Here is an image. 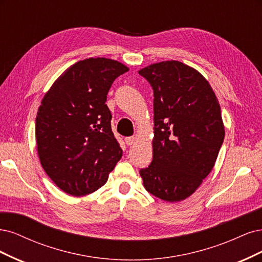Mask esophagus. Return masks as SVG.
Here are the masks:
<instances>
[{"mask_svg":"<svg viewBox=\"0 0 262 262\" xmlns=\"http://www.w3.org/2000/svg\"><path fill=\"white\" fill-rule=\"evenodd\" d=\"M125 142H126V145H127V146H132V145H134L135 142H136V137H134V136L126 137Z\"/></svg>","mask_w":262,"mask_h":262,"instance_id":"obj_1","label":"esophagus"}]
</instances>
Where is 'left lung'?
Returning a JSON list of instances; mask_svg holds the SVG:
<instances>
[{
  "label": "left lung",
  "instance_id": "left-lung-1",
  "mask_svg": "<svg viewBox=\"0 0 262 262\" xmlns=\"http://www.w3.org/2000/svg\"><path fill=\"white\" fill-rule=\"evenodd\" d=\"M138 73L155 98L154 158L139 171L143 186L162 200H184L214 166L225 135L220 104L204 76L182 62H160Z\"/></svg>",
  "mask_w": 262,
  "mask_h": 262
}]
</instances>
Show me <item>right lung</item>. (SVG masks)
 Returning a JSON list of instances; mask_svg holds the SVG:
<instances>
[{
    "label": "right lung",
    "mask_w": 262,
    "mask_h": 262,
    "mask_svg": "<svg viewBox=\"0 0 262 262\" xmlns=\"http://www.w3.org/2000/svg\"><path fill=\"white\" fill-rule=\"evenodd\" d=\"M127 71L110 58H86L67 69L41 101L38 156L48 176L69 195L85 196L103 186L122 158L105 101L113 81Z\"/></svg>",
    "instance_id": "right-lung-1"
}]
</instances>
